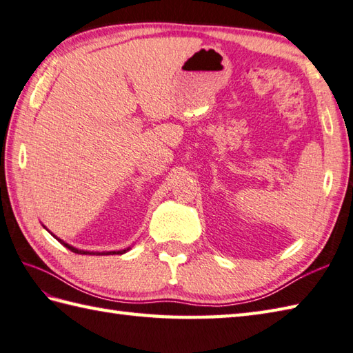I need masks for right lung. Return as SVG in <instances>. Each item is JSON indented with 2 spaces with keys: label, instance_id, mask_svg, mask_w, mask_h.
I'll return each instance as SVG.
<instances>
[{
  "label": "right lung",
  "instance_id": "right-lung-1",
  "mask_svg": "<svg viewBox=\"0 0 353 353\" xmlns=\"http://www.w3.org/2000/svg\"><path fill=\"white\" fill-rule=\"evenodd\" d=\"M54 236V235H52ZM59 239V238H57ZM59 241H61L66 249H70L71 252H74V253H79V254H123V253H125L127 250H118V252H103V253H94V252H85V250H79V249H76V247H72V245H70V244H66V243H63L62 239H59Z\"/></svg>",
  "mask_w": 353,
  "mask_h": 353
}]
</instances>
